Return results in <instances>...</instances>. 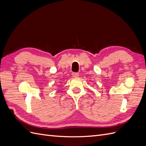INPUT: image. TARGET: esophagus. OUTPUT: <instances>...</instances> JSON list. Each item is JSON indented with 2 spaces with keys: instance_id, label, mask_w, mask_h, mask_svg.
<instances>
[{
  "instance_id": "esophagus-1",
  "label": "esophagus",
  "mask_w": 146,
  "mask_h": 146,
  "mask_svg": "<svg viewBox=\"0 0 146 146\" xmlns=\"http://www.w3.org/2000/svg\"><path fill=\"white\" fill-rule=\"evenodd\" d=\"M72 76L74 77H78L79 76V74L78 72H72Z\"/></svg>"
}]
</instances>
